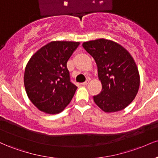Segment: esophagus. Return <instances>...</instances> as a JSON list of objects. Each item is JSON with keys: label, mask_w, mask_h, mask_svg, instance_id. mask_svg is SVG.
Instances as JSON below:
<instances>
[{"label": "esophagus", "mask_w": 158, "mask_h": 158, "mask_svg": "<svg viewBox=\"0 0 158 158\" xmlns=\"http://www.w3.org/2000/svg\"><path fill=\"white\" fill-rule=\"evenodd\" d=\"M88 83H89V80H87V81H85V82H82V83H81V85H84V86H85V85H88Z\"/></svg>", "instance_id": "obj_1"}]
</instances>
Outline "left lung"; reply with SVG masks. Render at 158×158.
<instances>
[{
    "instance_id": "1",
    "label": "left lung",
    "mask_w": 158,
    "mask_h": 158,
    "mask_svg": "<svg viewBox=\"0 0 158 158\" xmlns=\"http://www.w3.org/2000/svg\"><path fill=\"white\" fill-rule=\"evenodd\" d=\"M82 47L97 65L102 91L94 96L105 112L124 109L134 100L139 87V75L135 60L120 44L104 39L84 42Z\"/></svg>"
}]
</instances>
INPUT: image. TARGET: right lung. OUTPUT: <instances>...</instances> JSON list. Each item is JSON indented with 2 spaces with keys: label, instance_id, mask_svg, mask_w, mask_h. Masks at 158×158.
I'll return each instance as SVG.
<instances>
[{
  "label": "right lung",
  "instance_id": "1",
  "mask_svg": "<svg viewBox=\"0 0 158 158\" xmlns=\"http://www.w3.org/2000/svg\"><path fill=\"white\" fill-rule=\"evenodd\" d=\"M79 45L74 41H51L32 56L24 72L27 96L41 111H62L77 87L71 82L67 62Z\"/></svg>",
  "mask_w": 158,
  "mask_h": 158
}]
</instances>
